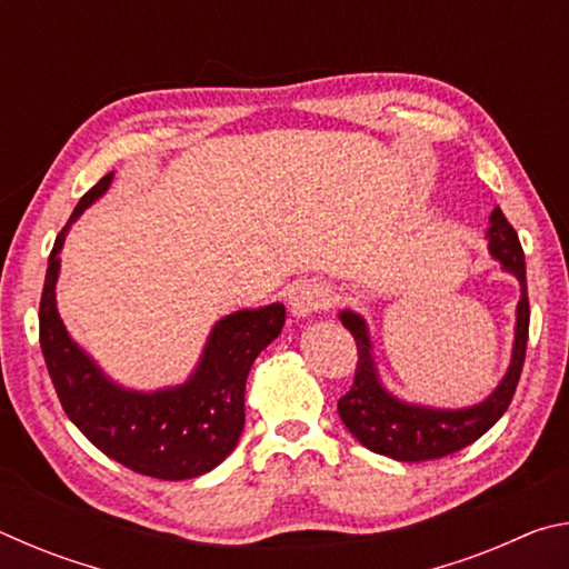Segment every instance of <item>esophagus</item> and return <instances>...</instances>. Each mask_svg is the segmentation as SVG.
Wrapping results in <instances>:
<instances>
[{
    "mask_svg": "<svg viewBox=\"0 0 569 569\" xmlns=\"http://www.w3.org/2000/svg\"><path fill=\"white\" fill-rule=\"evenodd\" d=\"M288 306L296 319H308V316L323 311L331 306V291L319 281H303L298 283L291 296H288Z\"/></svg>",
    "mask_w": 569,
    "mask_h": 569,
    "instance_id": "34e87169",
    "label": "esophagus"
}]
</instances>
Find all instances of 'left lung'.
Listing matches in <instances>:
<instances>
[{"label":"left lung","mask_w":569,"mask_h":569,"mask_svg":"<svg viewBox=\"0 0 569 569\" xmlns=\"http://www.w3.org/2000/svg\"><path fill=\"white\" fill-rule=\"evenodd\" d=\"M489 253L497 258L507 273H512L519 283L515 343L509 369L497 383V389L485 401L465 409H437L411 403L383 387L373 346L363 316L343 308L339 313L341 323L353 333L359 361H356L353 387L339 399V417L346 429L361 441L366 449L397 461H427L439 459L469 447L481 435H487L502 419L509 401L515 397L519 373H522L527 333H529V298H527V271L525 250L519 246L517 230L499 208L492 210L487 228Z\"/></svg>","instance_id":"8db88e82"}]
</instances>
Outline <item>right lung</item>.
<instances>
[{
    "label": "right lung",
    "mask_w": 569,
    "mask_h": 569,
    "mask_svg": "<svg viewBox=\"0 0 569 569\" xmlns=\"http://www.w3.org/2000/svg\"><path fill=\"white\" fill-rule=\"evenodd\" d=\"M108 172L77 203L54 240L40 301V346L67 417L102 455L138 475L192 479L236 449L246 423V379L253 361L286 323L283 303L243 308L220 319L190 379L158 391L124 389L72 341L57 311L64 238L84 208L108 192Z\"/></svg>",
    "instance_id": "1"
}]
</instances>
